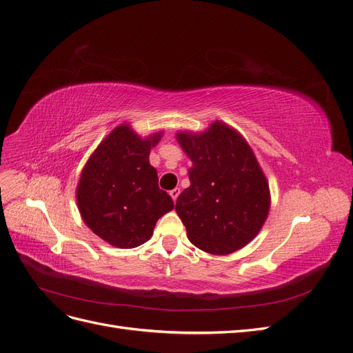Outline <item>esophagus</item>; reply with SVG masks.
Returning a JSON list of instances; mask_svg holds the SVG:
<instances>
[{"label":"esophagus","mask_w":353,"mask_h":353,"mask_svg":"<svg viewBox=\"0 0 353 353\" xmlns=\"http://www.w3.org/2000/svg\"><path fill=\"white\" fill-rule=\"evenodd\" d=\"M179 193H181V190L176 187V188H174V190H170L169 191V194H170V197L174 199V201H176V199H178V196H179Z\"/></svg>","instance_id":"esophagus-1"}]
</instances>
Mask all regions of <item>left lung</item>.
<instances>
[{
  "label": "left lung",
  "instance_id": "left-lung-1",
  "mask_svg": "<svg viewBox=\"0 0 353 353\" xmlns=\"http://www.w3.org/2000/svg\"><path fill=\"white\" fill-rule=\"evenodd\" d=\"M190 157V187L175 210L188 240L212 254L243 249L261 231L270 212V185L250 145L231 126L215 121L208 131L178 132Z\"/></svg>",
  "mask_w": 353,
  "mask_h": 353
}]
</instances>
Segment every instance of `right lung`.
<instances>
[{"label": "right lung", "mask_w": 353, "mask_h": 353, "mask_svg": "<svg viewBox=\"0 0 353 353\" xmlns=\"http://www.w3.org/2000/svg\"><path fill=\"white\" fill-rule=\"evenodd\" d=\"M160 138L162 132L141 138L130 125H119L82 170L77 188L81 216L94 234L116 248L132 249L150 240L157 219L174 209L148 162Z\"/></svg>", "instance_id": "obj_1"}]
</instances>
